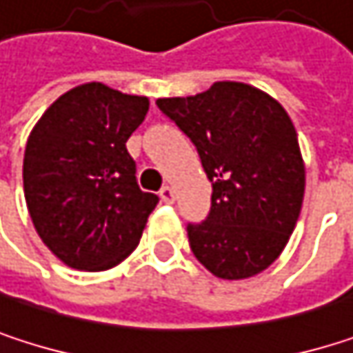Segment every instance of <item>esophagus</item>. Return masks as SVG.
I'll return each instance as SVG.
<instances>
[{"instance_id": "esophagus-1", "label": "esophagus", "mask_w": 353, "mask_h": 353, "mask_svg": "<svg viewBox=\"0 0 353 353\" xmlns=\"http://www.w3.org/2000/svg\"><path fill=\"white\" fill-rule=\"evenodd\" d=\"M159 198H161V202H165V204H174V200H176V192H174V188L163 185V188L159 190Z\"/></svg>"}]
</instances>
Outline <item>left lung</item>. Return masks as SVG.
<instances>
[{
  "mask_svg": "<svg viewBox=\"0 0 353 353\" xmlns=\"http://www.w3.org/2000/svg\"><path fill=\"white\" fill-rule=\"evenodd\" d=\"M157 108L196 147L212 183L210 212L188 223L196 259L223 280L251 278L286 247L305 196L294 124L274 98L237 81H216Z\"/></svg>",
  "mask_w": 353,
  "mask_h": 353,
  "instance_id": "obj_1",
  "label": "left lung"
}]
</instances>
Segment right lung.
Segmentation results:
<instances>
[{"label": "right lung", "instance_id": "obj_1", "mask_svg": "<svg viewBox=\"0 0 353 353\" xmlns=\"http://www.w3.org/2000/svg\"><path fill=\"white\" fill-rule=\"evenodd\" d=\"M147 110L143 96L83 83L48 108L28 137V212L44 245L69 268L110 270L141 241L159 198L139 188L126 141Z\"/></svg>", "mask_w": 353, "mask_h": 353}]
</instances>
